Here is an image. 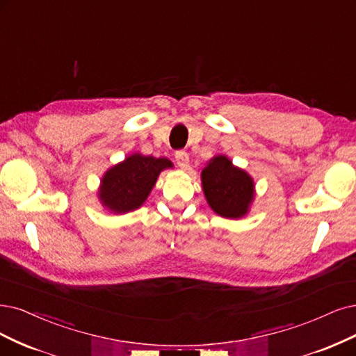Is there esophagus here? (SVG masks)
Instances as JSON below:
<instances>
[{
  "label": "esophagus",
  "instance_id": "esophagus-1",
  "mask_svg": "<svg viewBox=\"0 0 356 356\" xmlns=\"http://www.w3.org/2000/svg\"><path fill=\"white\" fill-rule=\"evenodd\" d=\"M175 158H176L179 167L188 168V165H189V155H188L186 151H176Z\"/></svg>",
  "mask_w": 356,
  "mask_h": 356
}]
</instances>
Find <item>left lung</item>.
<instances>
[{
	"label": "left lung",
	"mask_w": 356,
	"mask_h": 356,
	"mask_svg": "<svg viewBox=\"0 0 356 356\" xmlns=\"http://www.w3.org/2000/svg\"><path fill=\"white\" fill-rule=\"evenodd\" d=\"M201 179L205 198L218 216L239 218L248 213L254 200V181L227 156L213 158L202 170Z\"/></svg>",
	"instance_id": "8db88e82"
}]
</instances>
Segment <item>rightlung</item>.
<instances>
[{
	"mask_svg": "<svg viewBox=\"0 0 356 356\" xmlns=\"http://www.w3.org/2000/svg\"><path fill=\"white\" fill-rule=\"evenodd\" d=\"M173 167L167 158H154L135 154L105 173L99 198L110 211L117 214L134 211L148 198L158 175Z\"/></svg>",
	"mask_w": 356,
	"mask_h": 356,
	"instance_id": "right-lung-1",
	"label": "right lung"
}]
</instances>
